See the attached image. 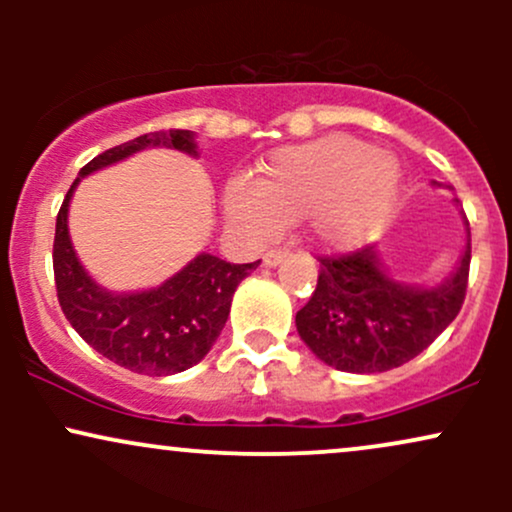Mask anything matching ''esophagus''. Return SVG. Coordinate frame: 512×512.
Returning <instances> with one entry per match:
<instances>
[{"label": "esophagus", "mask_w": 512, "mask_h": 512, "mask_svg": "<svg viewBox=\"0 0 512 512\" xmlns=\"http://www.w3.org/2000/svg\"><path fill=\"white\" fill-rule=\"evenodd\" d=\"M284 257H286V252H281V250H269L267 255L262 257V264H264V267H279V264L284 262Z\"/></svg>", "instance_id": "obj_1"}]
</instances>
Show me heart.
Returning a JSON list of instances; mask_svg holds the SVG:
<instances>
[{
	"label": "heart",
	"mask_w": 512,
	"mask_h": 512,
	"mask_svg": "<svg viewBox=\"0 0 512 512\" xmlns=\"http://www.w3.org/2000/svg\"><path fill=\"white\" fill-rule=\"evenodd\" d=\"M402 173L390 154L332 134L274 151L255 182L231 180L223 211L252 240H269L284 223L310 216L320 248L349 252L385 231Z\"/></svg>",
	"instance_id": "heart-1"
}]
</instances>
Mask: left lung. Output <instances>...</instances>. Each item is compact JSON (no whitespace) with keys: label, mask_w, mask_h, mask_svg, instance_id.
Wrapping results in <instances>:
<instances>
[{"label":"left lung","mask_w":512,"mask_h":512,"mask_svg":"<svg viewBox=\"0 0 512 512\" xmlns=\"http://www.w3.org/2000/svg\"><path fill=\"white\" fill-rule=\"evenodd\" d=\"M431 185L450 190L445 182ZM462 221L467 236L460 260L436 284L395 279L375 248L322 260L317 289L296 313L305 346L344 373H385L419 356L462 308L472 260L464 214Z\"/></svg>","instance_id":"8db88e82"}]
</instances>
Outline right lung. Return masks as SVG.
I'll return each instance as SVG.
<instances>
[{"label":"right lung","instance_id":"1","mask_svg":"<svg viewBox=\"0 0 512 512\" xmlns=\"http://www.w3.org/2000/svg\"><path fill=\"white\" fill-rule=\"evenodd\" d=\"M144 149H173L197 158V132H149L88 161L57 214L52 267L62 313L79 337L117 366L161 378L197 366L209 354L231 313L233 293L260 262L231 264L211 252H199L151 289L110 291L98 284L74 250L69 204L81 180Z\"/></svg>","mask_w":512,"mask_h":512}]
</instances>
